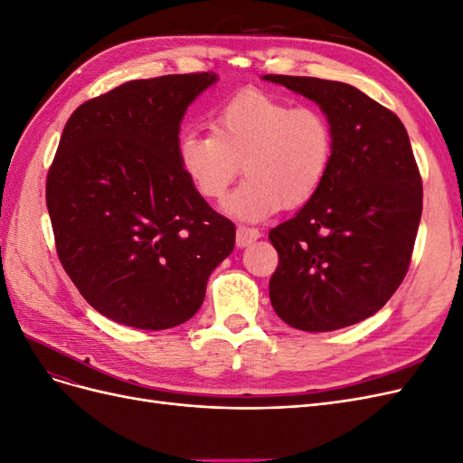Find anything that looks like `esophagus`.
Wrapping results in <instances>:
<instances>
[{
  "mask_svg": "<svg viewBox=\"0 0 463 463\" xmlns=\"http://www.w3.org/2000/svg\"><path fill=\"white\" fill-rule=\"evenodd\" d=\"M260 237V232L255 228H247V226H240L235 232V243L237 247H247L250 243H255Z\"/></svg>",
  "mask_w": 463,
  "mask_h": 463,
  "instance_id": "1",
  "label": "esophagus"
}]
</instances>
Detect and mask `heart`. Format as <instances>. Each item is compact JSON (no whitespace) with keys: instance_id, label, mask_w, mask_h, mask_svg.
<instances>
[{"instance_id":"b5f03b06","label":"heart","mask_w":463,"mask_h":463,"mask_svg":"<svg viewBox=\"0 0 463 463\" xmlns=\"http://www.w3.org/2000/svg\"><path fill=\"white\" fill-rule=\"evenodd\" d=\"M332 148V128L320 109L245 90L216 109L213 131L181 133L177 162L206 201L226 197L241 167L245 181L226 210L259 222L282 206L309 203L325 184Z\"/></svg>"}]
</instances>
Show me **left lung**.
Segmentation results:
<instances>
[{
	"instance_id": "1",
	"label": "left lung",
	"mask_w": 463,
	"mask_h": 463,
	"mask_svg": "<svg viewBox=\"0 0 463 463\" xmlns=\"http://www.w3.org/2000/svg\"><path fill=\"white\" fill-rule=\"evenodd\" d=\"M262 79L318 104L334 135L325 184L269 233L279 257L270 303L298 330L352 326L383 309L410 269L423 184L408 131L396 114L345 82Z\"/></svg>"
}]
</instances>
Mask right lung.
I'll list each match as a JSON object with an SVG mask.
<instances>
[{"instance_id":"1","label":"right lung","mask_w":463,"mask_h":463,"mask_svg":"<svg viewBox=\"0 0 463 463\" xmlns=\"http://www.w3.org/2000/svg\"><path fill=\"white\" fill-rule=\"evenodd\" d=\"M216 73L129 80L67 119L46 179L65 272L94 309L165 330L201 309L208 276L235 245L177 162L179 123Z\"/></svg>"}]
</instances>
